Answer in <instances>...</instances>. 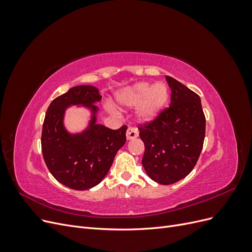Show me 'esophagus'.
<instances>
[{
    "instance_id": "1",
    "label": "esophagus",
    "mask_w": 252,
    "mask_h": 252,
    "mask_svg": "<svg viewBox=\"0 0 252 252\" xmlns=\"http://www.w3.org/2000/svg\"><path fill=\"white\" fill-rule=\"evenodd\" d=\"M138 135H139L138 129L131 128V127H129V128L127 129V131H126V139H127L128 141H129V140H133V139H135V138H138Z\"/></svg>"
}]
</instances>
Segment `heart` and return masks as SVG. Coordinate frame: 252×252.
<instances>
[{"instance_id":"1","label":"heart","mask_w":252,"mask_h":252,"mask_svg":"<svg viewBox=\"0 0 252 252\" xmlns=\"http://www.w3.org/2000/svg\"><path fill=\"white\" fill-rule=\"evenodd\" d=\"M169 100V90L164 83L139 82L121 90L117 103L123 108H134L135 118L140 123L154 121L163 112Z\"/></svg>"}]
</instances>
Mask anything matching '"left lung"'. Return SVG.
Wrapping results in <instances>:
<instances>
[{
    "label": "left lung",
    "mask_w": 252,
    "mask_h": 252,
    "mask_svg": "<svg viewBox=\"0 0 252 252\" xmlns=\"http://www.w3.org/2000/svg\"><path fill=\"white\" fill-rule=\"evenodd\" d=\"M166 81L171 89L169 108L139 130L145 145V171L158 184L170 185L187 177L195 166L206 120L199 95L168 75Z\"/></svg>",
    "instance_id": "obj_1"
}]
</instances>
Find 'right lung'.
Masks as SVG:
<instances>
[{
	"mask_svg": "<svg viewBox=\"0 0 252 252\" xmlns=\"http://www.w3.org/2000/svg\"><path fill=\"white\" fill-rule=\"evenodd\" d=\"M101 100L97 88L75 86L51 102L44 119L41 140L44 161L58 182L74 190H87L101 183L126 142L125 125L112 130L96 123L95 104ZM71 105L91 112L89 125L81 133L68 132L64 126V113Z\"/></svg>",
	"mask_w": 252,
	"mask_h": 252,
	"instance_id": "add662e5",
	"label": "right lung"
}]
</instances>
